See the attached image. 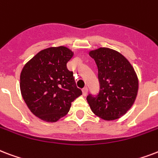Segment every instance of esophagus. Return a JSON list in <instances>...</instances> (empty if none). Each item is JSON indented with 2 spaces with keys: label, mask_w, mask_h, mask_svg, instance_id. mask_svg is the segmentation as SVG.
<instances>
[{
  "label": "esophagus",
  "mask_w": 158,
  "mask_h": 158,
  "mask_svg": "<svg viewBox=\"0 0 158 158\" xmlns=\"http://www.w3.org/2000/svg\"><path fill=\"white\" fill-rule=\"evenodd\" d=\"M82 91H83V95H84V96H86V95L88 94V88L87 87L84 88V89H82Z\"/></svg>",
  "instance_id": "1"
}]
</instances>
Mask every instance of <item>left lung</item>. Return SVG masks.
Listing matches in <instances>:
<instances>
[{"mask_svg":"<svg viewBox=\"0 0 158 158\" xmlns=\"http://www.w3.org/2000/svg\"><path fill=\"white\" fill-rule=\"evenodd\" d=\"M98 66L100 90L87 101L93 113L106 121L123 116L135 102L138 79L126 58L116 50L101 47L89 51Z\"/></svg>","mask_w":158,"mask_h":158,"instance_id":"8db88e82","label":"left lung"}]
</instances>
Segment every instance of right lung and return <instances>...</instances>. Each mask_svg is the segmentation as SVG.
I'll use <instances>...</instances> for the list:
<instances>
[{
  "label": "right lung",
  "mask_w": 158,
  "mask_h": 158,
  "mask_svg": "<svg viewBox=\"0 0 158 158\" xmlns=\"http://www.w3.org/2000/svg\"><path fill=\"white\" fill-rule=\"evenodd\" d=\"M74 52L64 46L37 53L24 65L20 77L22 98L33 114L43 121L57 122L82 94L67 63Z\"/></svg>",
  "instance_id": "obj_1"
}]
</instances>
